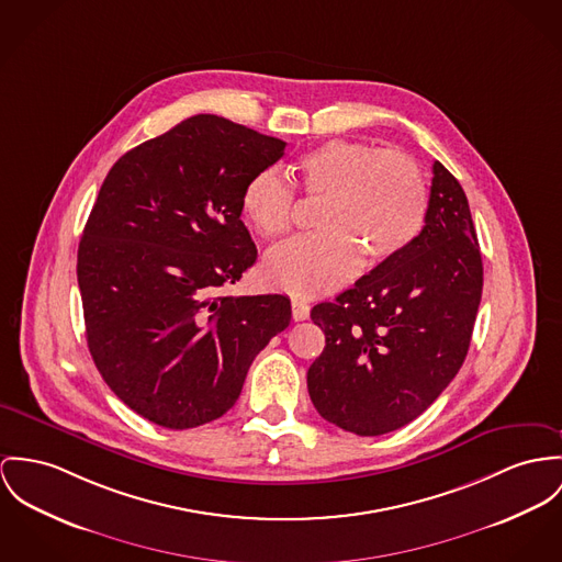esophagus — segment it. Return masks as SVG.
Masks as SVG:
<instances>
[{
    "label": "esophagus",
    "mask_w": 562,
    "mask_h": 562,
    "mask_svg": "<svg viewBox=\"0 0 562 562\" xmlns=\"http://www.w3.org/2000/svg\"><path fill=\"white\" fill-rule=\"evenodd\" d=\"M291 310H293V318L295 321H305L310 316V305L302 302V300H293L291 302Z\"/></svg>",
    "instance_id": "obj_1"
}]
</instances>
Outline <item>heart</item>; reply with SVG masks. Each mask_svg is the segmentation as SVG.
Here are the masks:
<instances>
[{"label": "heart", "instance_id": "heart-1", "mask_svg": "<svg viewBox=\"0 0 562 562\" xmlns=\"http://www.w3.org/2000/svg\"><path fill=\"white\" fill-rule=\"evenodd\" d=\"M310 199H325L318 235L291 239L269 252L265 276L300 297L340 289L359 269L400 257L419 237L428 214V190L419 167L400 151L334 138L297 160ZM241 212L260 237L291 231L295 188L276 169L252 175L241 192Z\"/></svg>", "mask_w": 562, "mask_h": 562}]
</instances>
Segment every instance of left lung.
Masks as SVG:
<instances>
[{
    "label": "left lung",
    "instance_id": "8db88e82",
    "mask_svg": "<svg viewBox=\"0 0 562 562\" xmlns=\"http://www.w3.org/2000/svg\"><path fill=\"white\" fill-rule=\"evenodd\" d=\"M432 173L426 224L411 248L310 312L325 348L307 370V391L318 415L346 432L411 424L469 352L483 289L475 224L460 181L440 162Z\"/></svg>",
    "mask_w": 562,
    "mask_h": 562
}]
</instances>
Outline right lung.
<instances>
[{
  "label": "right lung",
  "instance_id": "add662e5",
  "mask_svg": "<svg viewBox=\"0 0 562 562\" xmlns=\"http://www.w3.org/2000/svg\"><path fill=\"white\" fill-rule=\"evenodd\" d=\"M284 147L194 115L130 149L98 192L77 260L87 346L104 383L151 424L222 417L291 323L284 295H220L257 260L241 192Z\"/></svg>",
  "mask_w": 562,
  "mask_h": 562
}]
</instances>
